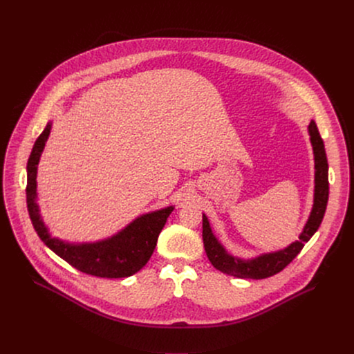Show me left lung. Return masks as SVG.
<instances>
[{
  "mask_svg": "<svg viewBox=\"0 0 354 354\" xmlns=\"http://www.w3.org/2000/svg\"><path fill=\"white\" fill-rule=\"evenodd\" d=\"M310 141L314 151V164H315V176H314V203L310 213V217L302 228L297 241L291 242L283 249L274 252H266L255 258L243 259L239 257L231 255L224 248V245L213 234L209 218L203 214V243L205 250L212 265L234 277L239 279H266L279 272H281L304 248V245L311 239V236L319 228L322 218L325 216L328 196H329V182H328V160L325 153V145L319 136L318 127L314 120L308 124Z\"/></svg>",
  "mask_w": 354,
  "mask_h": 354,
  "instance_id": "1",
  "label": "left lung"
}]
</instances>
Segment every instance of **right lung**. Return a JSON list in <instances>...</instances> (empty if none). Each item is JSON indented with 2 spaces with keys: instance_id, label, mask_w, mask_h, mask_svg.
<instances>
[{
  "instance_id": "add662e5",
  "label": "right lung",
  "mask_w": 354,
  "mask_h": 354,
  "mask_svg": "<svg viewBox=\"0 0 354 354\" xmlns=\"http://www.w3.org/2000/svg\"><path fill=\"white\" fill-rule=\"evenodd\" d=\"M52 130L48 122L33 144L28 160L26 203L30 221L43 243L73 268L96 277H129L142 269L157 246L162 231L175 206L138 216L116 234L95 242H68L53 236L44 224L37 205V167Z\"/></svg>"
}]
</instances>
